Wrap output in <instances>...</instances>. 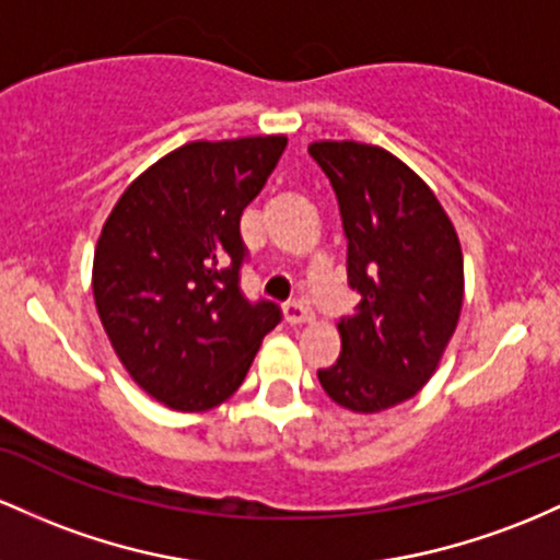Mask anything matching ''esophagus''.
I'll list each match as a JSON object with an SVG mask.
<instances>
[{
	"mask_svg": "<svg viewBox=\"0 0 560 560\" xmlns=\"http://www.w3.org/2000/svg\"><path fill=\"white\" fill-rule=\"evenodd\" d=\"M312 319H314V312L310 310V304H304V301H288L285 304L288 325H310Z\"/></svg>",
	"mask_w": 560,
	"mask_h": 560,
	"instance_id": "obj_1",
	"label": "esophagus"
}]
</instances>
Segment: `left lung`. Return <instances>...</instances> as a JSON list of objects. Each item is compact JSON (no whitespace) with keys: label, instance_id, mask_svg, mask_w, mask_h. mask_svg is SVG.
I'll return each mask as SVG.
<instances>
[{"label":"left lung","instance_id":"left-lung-1","mask_svg":"<svg viewBox=\"0 0 560 560\" xmlns=\"http://www.w3.org/2000/svg\"><path fill=\"white\" fill-rule=\"evenodd\" d=\"M310 155L338 198L349 285L362 296L338 323L341 357L317 378L336 405L373 416L436 373L463 310L460 241L431 187L388 150L319 140Z\"/></svg>","mask_w":560,"mask_h":560}]
</instances>
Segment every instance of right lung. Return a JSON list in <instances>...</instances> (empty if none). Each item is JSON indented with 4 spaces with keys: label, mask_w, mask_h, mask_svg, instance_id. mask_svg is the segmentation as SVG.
Here are the masks:
<instances>
[{
    "label": "right lung",
    "mask_w": 560,
    "mask_h": 560,
    "mask_svg": "<svg viewBox=\"0 0 560 560\" xmlns=\"http://www.w3.org/2000/svg\"><path fill=\"white\" fill-rule=\"evenodd\" d=\"M285 144V135L182 144L105 219L92 264L100 323L131 381L172 410L230 399L280 323L278 306L241 293V217Z\"/></svg>",
    "instance_id": "obj_1"
}]
</instances>
